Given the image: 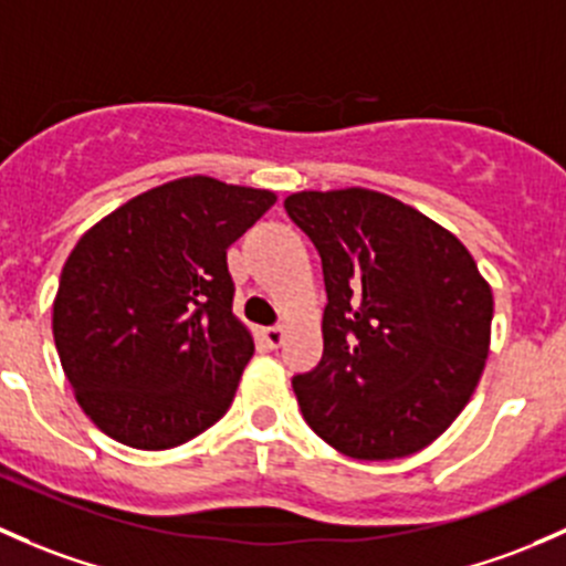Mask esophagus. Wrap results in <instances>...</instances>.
Masks as SVG:
<instances>
[{
	"label": "esophagus",
	"mask_w": 566,
	"mask_h": 566,
	"mask_svg": "<svg viewBox=\"0 0 566 566\" xmlns=\"http://www.w3.org/2000/svg\"><path fill=\"white\" fill-rule=\"evenodd\" d=\"M283 337H285L283 326H266V329H261V340H264L270 348L281 346Z\"/></svg>",
	"instance_id": "obj_1"
}]
</instances>
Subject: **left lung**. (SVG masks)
Returning a JSON list of instances; mask_svg holds the SVG:
<instances>
[{
  "label": "left lung",
  "mask_w": 566,
  "mask_h": 566,
  "mask_svg": "<svg viewBox=\"0 0 566 566\" xmlns=\"http://www.w3.org/2000/svg\"><path fill=\"white\" fill-rule=\"evenodd\" d=\"M283 203L326 285L322 363L291 381L302 417L348 458L424 450L485 370L491 285L452 231L387 193L302 190Z\"/></svg>",
  "instance_id": "8db88e82"
}]
</instances>
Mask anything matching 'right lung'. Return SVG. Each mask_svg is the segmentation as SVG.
Returning <instances> with one entry per match:
<instances>
[{
	"label": "right lung",
	"instance_id": "1",
	"mask_svg": "<svg viewBox=\"0 0 566 566\" xmlns=\"http://www.w3.org/2000/svg\"><path fill=\"white\" fill-rule=\"evenodd\" d=\"M275 201L196 174L130 198L75 242L51 324L75 400L103 433L171 450L229 411L253 335L231 311L226 250Z\"/></svg>",
	"mask_w": 566,
	"mask_h": 566
}]
</instances>
